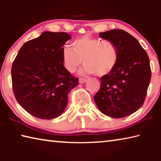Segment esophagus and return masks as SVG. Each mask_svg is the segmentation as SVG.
<instances>
[{
    "label": "esophagus",
    "mask_w": 161,
    "mask_h": 161,
    "mask_svg": "<svg viewBox=\"0 0 161 161\" xmlns=\"http://www.w3.org/2000/svg\"><path fill=\"white\" fill-rule=\"evenodd\" d=\"M86 81V79H84V78H80V80H79V81H80V84H83V83L85 82Z\"/></svg>",
    "instance_id": "obj_1"
}]
</instances>
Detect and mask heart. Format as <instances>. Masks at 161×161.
Masks as SVG:
<instances>
[{
    "label": "heart",
    "instance_id": "b5f03b06",
    "mask_svg": "<svg viewBox=\"0 0 161 161\" xmlns=\"http://www.w3.org/2000/svg\"><path fill=\"white\" fill-rule=\"evenodd\" d=\"M62 60L64 67L74 72L82 63L81 72L84 74L96 73L103 77L114 69L119 60V51L115 43L111 40L83 36L72 42V47L62 48Z\"/></svg>",
    "mask_w": 161,
    "mask_h": 161
}]
</instances>
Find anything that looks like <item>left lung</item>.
Wrapping results in <instances>:
<instances>
[{
    "instance_id": "1",
    "label": "left lung",
    "mask_w": 161,
    "mask_h": 161,
    "mask_svg": "<svg viewBox=\"0 0 161 161\" xmlns=\"http://www.w3.org/2000/svg\"><path fill=\"white\" fill-rule=\"evenodd\" d=\"M115 43L119 60L109 75L101 77L94 101L99 109L113 118L127 116L142 107L151 78L149 58L139 42L123 30L100 32Z\"/></svg>"
}]
</instances>
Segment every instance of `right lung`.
Here are the masks:
<instances>
[{
    "mask_svg": "<svg viewBox=\"0 0 161 161\" xmlns=\"http://www.w3.org/2000/svg\"><path fill=\"white\" fill-rule=\"evenodd\" d=\"M71 36L46 31L22 46L11 69L15 97L27 112L41 119L60 116L79 79L64 67L62 52Z\"/></svg>",
    "mask_w": 161,
    "mask_h": 161,
    "instance_id": "right-lung-1",
    "label": "right lung"
}]
</instances>
